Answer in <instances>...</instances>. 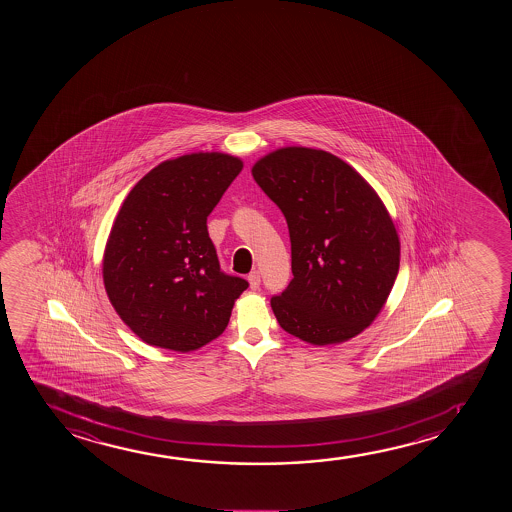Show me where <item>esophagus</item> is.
Segmentation results:
<instances>
[{"label":"esophagus","mask_w":512,"mask_h":512,"mask_svg":"<svg viewBox=\"0 0 512 512\" xmlns=\"http://www.w3.org/2000/svg\"><path fill=\"white\" fill-rule=\"evenodd\" d=\"M248 281H250V287L252 290H257L260 287V273L259 271H252L248 274Z\"/></svg>","instance_id":"obj_1"}]
</instances>
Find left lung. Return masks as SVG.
<instances>
[{"instance_id": "obj_1", "label": "left lung", "mask_w": 512, "mask_h": 512, "mask_svg": "<svg viewBox=\"0 0 512 512\" xmlns=\"http://www.w3.org/2000/svg\"><path fill=\"white\" fill-rule=\"evenodd\" d=\"M252 175L290 234L294 280L271 297L281 329L318 346L357 336L399 273V236L385 204L355 169L315 148H280Z\"/></svg>"}]
</instances>
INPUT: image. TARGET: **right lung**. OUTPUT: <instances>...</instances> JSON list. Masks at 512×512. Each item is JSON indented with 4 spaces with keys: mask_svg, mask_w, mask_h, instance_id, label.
Instances as JSON below:
<instances>
[{
    "mask_svg": "<svg viewBox=\"0 0 512 512\" xmlns=\"http://www.w3.org/2000/svg\"><path fill=\"white\" fill-rule=\"evenodd\" d=\"M241 169L232 155H182L143 176L122 204L103 280L113 308L145 343L197 350L227 327L248 281L220 269L206 220Z\"/></svg>",
    "mask_w": 512,
    "mask_h": 512,
    "instance_id": "obj_1",
    "label": "right lung"
}]
</instances>
